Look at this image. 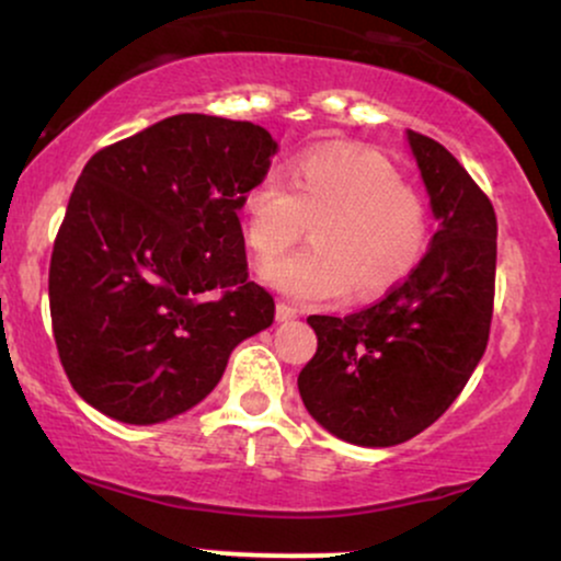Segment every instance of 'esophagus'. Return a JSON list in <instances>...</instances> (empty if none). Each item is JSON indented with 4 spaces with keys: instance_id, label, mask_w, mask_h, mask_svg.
Returning a JSON list of instances; mask_svg holds the SVG:
<instances>
[{
    "instance_id": "1",
    "label": "esophagus",
    "mask_w": 561,
    "mask_h": 561,
    "mask_svg": "<svg viewBox=\"0 0 561 561\" xmlns=\"http://www.w3.org/2000/svg\"><path fill=\"white\" fill-rule=\"evenodd\" d=\"M298 319V311H295L293 306H287V302H276V321H293Z\"/></svg>"
}]
</instances>
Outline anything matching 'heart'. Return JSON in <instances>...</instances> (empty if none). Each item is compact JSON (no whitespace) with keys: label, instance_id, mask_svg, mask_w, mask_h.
Listing matches in <instances>:
<instances>
[{"label":"heart","instance_id":"obj_1","mask_svg":"<svg viewBox=\"0 0 561 561\" xmlns=\"http://www.w3.org/2000/svg\"><path fill=\"white\" fill-rule=\"evenodd\" d=\"M244 240L272 261L313 224V248L268 263L263 279L302 302L340 300L351 289L377 298L422 261L430 237L424 199L392 165L353 150H313L266 173L242 199Z\"/></svg>","mask_w":561,"mask_h":561}]
</instances>
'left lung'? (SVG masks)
I'll list each match as a JSON object with an SVG mask.
<instances>
[{
    "instance_id": "1",
    "label": "left lung",
    "mask_w": 561,
    "mask_h": 561,
    "mask_svg": "<svg viewBox=\"0 0 561 561\" xmlns=\"http://www.w3.org/2000/svg\"><path fill=\"white\" fill-rule=\"evenodd\" d=\"M437 231L409 279L351 317H308L319 337L298 390L308 414L353 446L427 430L465 390L488 345L495 285L491 199L443 145L405 131Z\"/></svg>"
}]
</instances>
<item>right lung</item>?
Here are the masks:
<instances>
[{
  "mask_svg": "<svg viewBox=\"0 0 561 561\" xmlns=\"http://www.w3.org/2000/svg\"><path fill=\"white\" fill-rule=\"evenodd\" d=\"M274 152L263 126L182 113L83 165L49 263V313L62 369L96 411L173 420L272 327L237 214Z\"/></svg>",
  "mask_w": 561,
  "mask_h": 561,
  "instance_id": "1",
  "label": "right lung"
}]
</instances>
